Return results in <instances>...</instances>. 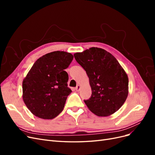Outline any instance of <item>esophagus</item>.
<instances>
[{
  "label": "esophagus",
  "mask_w": 155,
  "mask_h": 155,
  "mask_svg": "<svg viewBox=\"0 0 155 155\" xmlns=\"http://www.w3.org/2000/svg\"><path fill=\"white\" fill-rule=\"evenodd\" d=\"M80 88H81V86L79 85H77V87H76V91L78 92V91H80Z\"/></svg>",
  "instance_id": "1"
}]
</instances>
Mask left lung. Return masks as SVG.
<instances>
[{"label":"left lung","mask_w":155,"mask_h":155,"mask_svg":"<svg viewBox=\"0 0 155 155\" xmlns=\"http://www.w3.org/2000/svg\"><path fill=\"white\" fill-rule=\"evenodd\" d=\"M86 71L92 95L84 100L91 112L108 116L123 105L129 93V79L116 59L106 50L92 47L74 54Z\"/></svg>","instance_id":"obj_1"}]
</instances>
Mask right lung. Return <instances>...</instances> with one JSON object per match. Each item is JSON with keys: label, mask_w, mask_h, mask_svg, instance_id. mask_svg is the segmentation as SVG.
<instances>
[{"label": "right lung", "mask_w": 155, "mask_h": 155, "mask_svg": "<svg viewBox=\"0 0 155 155\" xmlns=\"http://www.w3.org/2000/svg\"><path fill=\"white\" fill-rule=\"evenodd\" d=\"M74 58L70 53L55 51L37 59L22 81V98L31 113L51 120L63 110L68 96V75L64 70Z\"/></svg>", "instance_id": "add662e5"}]
</instances>
